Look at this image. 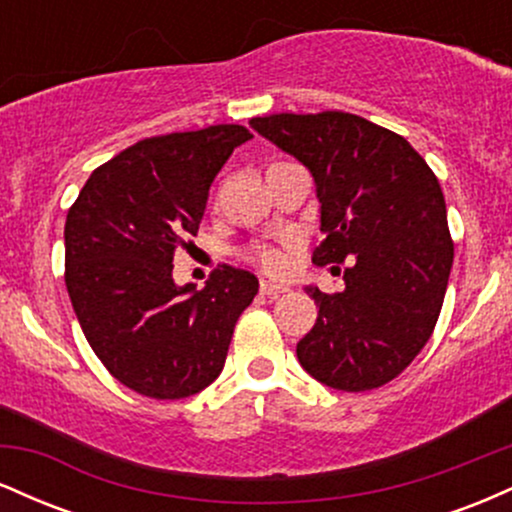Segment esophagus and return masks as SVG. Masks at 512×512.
Masks as SVG:
<instances>
[{
    "mask_svg": "<svg viewBox=\"0 0 512 512\" xmlns=\"http://www.w3.org/2000/svg\"><path fill=\"white\" fill-rule=\"evenodd\" d=\"M260 291H262V296H267V298H276V296H281V293L289 291V286L272 284V281H262V284H260Z\"/></svg>",
    "mask_w": 512,
    "mask_h": 512,
    "instance_id": "34e87169",
    "label": "esophagus"
}]
</instances>
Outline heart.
I'll list each match as a JSON object with an SVG mask.
<instances>
[{
    "label": "heart",
    "instance_id": "heart-1",
    "mask_svg": "<svg viewBox=\"0 0 512 512\" xmlns=\"http://www.w3.org/2000/svg\"><path fill=\"white\" fill-rule=\"evenodd\" d=\"M250 257L269 274H279L281 269H284V255H281L279 250L269 248V245H257V248L250 252Z\"/></svg>",
    "mask_w": 512,
    "mask_h": 512
}]
</instances>
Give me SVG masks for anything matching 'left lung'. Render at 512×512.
<instances>
[{
	"label": "left lung",
	"instance_id": "left-lung-1",
	"mask_svg": "<svg viewBox=\"0 0 512 512\" xmlns=\"http://www.w3.org/2000/svg\"><path fill=\"white\" fill-rule=\"evenodd\" d=\"M250 127L313 173L325 233L313 262H349L344 291L305 289L320 310L298 361L334 390L390 383L431 339L448 289L455 245L438 178L407 139L342 110Z\"/></svg>",
	"mask_w": 512,
	"mask_h": 512
}]
</instances>
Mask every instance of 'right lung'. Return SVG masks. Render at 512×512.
<instances>
[{"label":"right lung","instance_id":"1","mask_svg":"<svg viewBox=\"0 0 512 512\" xmlns=\"http://www.w3.org/2000/svg\"><path fill=\"white\" fill-rule=\"evenodd\" d=\"M240 125L142 139L91 173L64 223V281L88 344L129 390L182 399L214 383L226 363L255 274L223 264L207 286H178L173 255L197 236L209 187Z\"/></svg>","mask_w":512,"mask_h":512}]
</instances>
